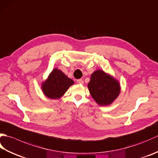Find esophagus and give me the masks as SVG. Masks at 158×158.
I'll list each match as a JSON object with an SVG mask.
<instances>
[{
    "label": "esophagus",
    "mask_w": 158,
    "mask_h": 158,
    "mask_svg": "<svg viewBox=\"0 0 158 158\" xmlns=\"http://www.w3.org/2000/svg\"><path fill=\"white\" fill-rule=\"evenodd\" d=\"M77 83H79V84H83V81L82 79H78V80H77Z\"/></svg>",
    "instance_id": "34e87169"
}]
</instances>
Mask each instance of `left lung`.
I'll list each match as a JSON object with an SVG mask.
<instances>
[{"label":"left lung","instance_id":"obj_1","mask_svg":"<svg viewBox=\"0 0 158 158\" xmlns=\"http://www.w3.org/2000/svg\"><path fill=\"white\" fill-rule=\"evenodd\" d=\"M88 88L92 97L102 106L112 104L120 92L118 80L102 70H97L92 74Z\"/></svg>","mask_w":158,"mask_h":158}]
</instances>
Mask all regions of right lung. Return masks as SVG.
<instances>
[{"label":"right lung","instance_id":"add662e5","mask_svg":"<svg viewBox=\"0 0 158 158\" xmlns=\"http://www.w3.org/2000/svg\"><path fill=\"white\" fill-rule=\"evenodd\" d=\"M73 84V79L69 78L62 71L55 68L49 74L48 78L42 83L41 88L46 97L51 99H59Z\"/></svg>","mask_w":158,"mask_h":158}]
</instances>
